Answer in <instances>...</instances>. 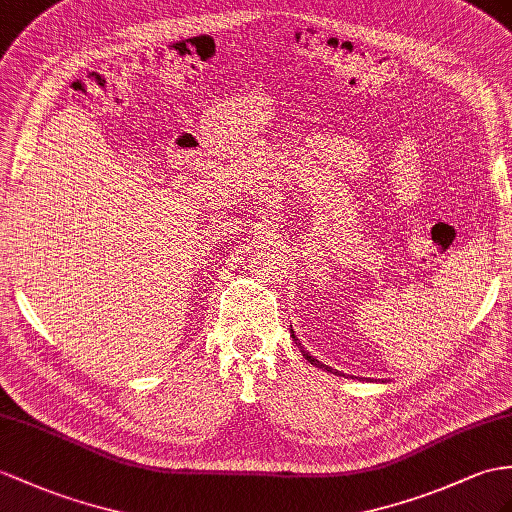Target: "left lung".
I'll list each match as a JSON object with an SVG mask.
<instances>
[{
	"label": "left lung",
	"instance_id": "obj_1",
	"mask_svg": "<svg viewBox=\"0 0 512 512\" xmlns=\"http://www.w3.org/2000/svg\"><path fill=\"white\" fill-rule=\"evenodd\" d=\"M291 336H293V341H295V345L299 347V352H302V356H304V358L308 360V363H310V365H315V367H319V369H323V371H332V369H330L328 365H323V363H321V360H317L315 356H310V352L306 350V347H304L302 343H299V339H297V336L293 334V330H291ZM334 373H339V371H334Z\"/></svg>",
	"mask_w": 512,
	"mask_h": 512
}]
</instances>
